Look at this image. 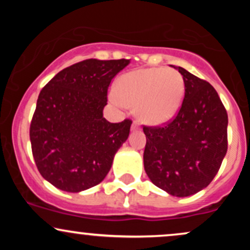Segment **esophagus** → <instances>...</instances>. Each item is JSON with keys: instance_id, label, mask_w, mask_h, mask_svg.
Here are the masks:
<instances>
[{"instance_id": "obj_1", "label": "esophagus", "mask_w": 250, "mask_h": 250, "mask_svg": "<svg viewBox=\"0 0 250 250\" xmlns=\"http://www.w3.org/2000/svg\"><path fill=\"white\" fill-rule=\"evenodd\" d=\"M139 129H140L139 123H137L136 121H134L133 125H131V130H139Z\"/></svg>"}]
</instances>
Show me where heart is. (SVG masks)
<instances>
[{"label": "heart", "mask_w": 250, "mask_h": 250, "mask_svg": "<svg viewBox=\"0 0 250 250\" xmlns=\"http://www.w3.org/2000/svg\"><path fill=\"white\" fill-rule=\"evenodd\" d=\"M111 101L119 107L136 105L142 122L160 125L176 115L185 96V81L179 71L150 68L129 71L119 79Z\"/></svg>", "instance_id": "1"}]
</instances>
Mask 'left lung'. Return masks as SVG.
<instances>
[{
	"mask_svg": "<svg viewBox=\"0 0 250 250\" xmlns=\"http://www.w3.org/2000/svg\"><path fill=\"white\" fill-rule=\"evenodd\" d=\"M179 70L185 81V99L173 121L162 127H143V162L156 187L177 197L205 189L225 159L228 115L213 85Z\"/></svg>",
	"mask_w": 250,
	"mask_h": 250,
	"instance_id": "8db88e82",
	"label": "left lung"
}]
</instances>
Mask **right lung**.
Wrapping results in <instances>:
<instances>
[{
  "instance_id": "right-lung-1",
  "label": "right lung",
  "mask_w": 250,
  "mask_h": 250,
  "mask_svg": "<svg viewBox=\"0 0 250 250\" xmlns=\"http://www.w3.org/2000/svg\"><path fill=\"white\" fill-rule=\"evenodd\" d=\"M129 60L89 59L57 73L37 99L30 142L43 179L61 190L80 193L104 180L127 141L131 121L103 117L111 80Z\"/></svg>"
}]
</instances>
